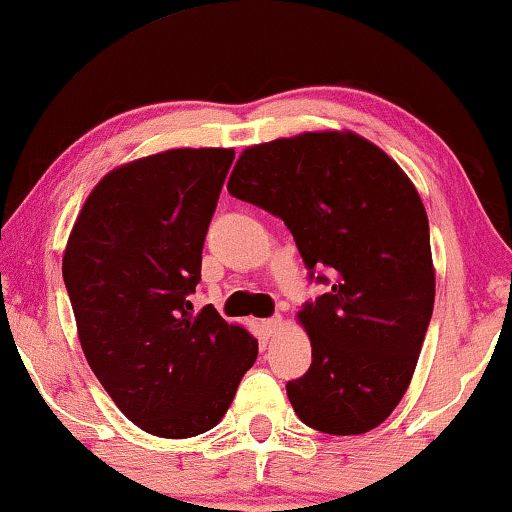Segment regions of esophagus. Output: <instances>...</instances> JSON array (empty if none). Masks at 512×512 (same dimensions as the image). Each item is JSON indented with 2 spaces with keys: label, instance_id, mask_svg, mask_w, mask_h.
<instances>
[{
  "label": "esophagus",
  "instance_id": "34e87169",
  "mask_svg": "<svg viewBox=\"0 0 512 512\" xmlns=\"http://www.w3.org/2000/svg\"><path fill=\"white\" fill-rule=\"evenodd\" d=\"M282 325H285V323H282L280 315H273V318L263 320V330H266L268 334H277L282 330Z\"/></svg>",
  "mask_w": 512,
  "mask_h": 512
}]
</instances>
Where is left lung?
Segmentation results:
<instances>
[{
	"label": "left lung",
	"instance_id": "8db88e82",
	"mask_svg": "<svg viewBox=\"0 0 512 512\" xmlns=\"http://www.w3.org/2000/svg\"><path fill=\"white\" fill-rule=\"evenodd\" d=\"M227 192L285 220L308 280L313 363L287 382L294 413L325 434H363L406 394L434 308L430 223L413 182L351 132L249 147Z\"/></svg>",
	"mask_w": 512,
	"mask_h": 512
}]
</instances>
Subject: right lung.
Segmentation results:
<instances>
[{
	"label": "right lung",
	"mask_w": 512,
	"mask_h": 512,
	"mask_svg": "<svg viewBox=\"0 0 512 512\" xmlns=\"http://www.w3.org/2000/svg\"><path fill=\"white\" fill-rule=\"evenodd\" d=\"M232 159V149H170L116 168L87 197L63 254L87 363L156 437L218 425L258 356L249 332L189 301Z\"/></svg>",
	"instance_id": "right-lung-1"
}]
</instances>
